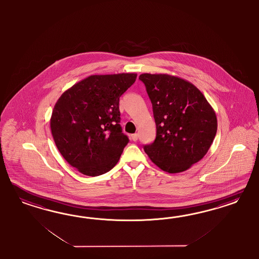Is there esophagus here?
Instances as JSON below:
<instances>
[{
    "mask_svg": "<svg viewBox=\"0 0 259 259\" xmlns=\"http://www.w3.org/2000/svg\"><path fill=\"white\" fill-rule=\"evenodd\" d=\"M138 139H139V134L135 133L132 135V140H133L134 141H138Z\"/></svg>",
    "mask_w": 259,
    "mask_h": 259,
    "instance_id": "1",
    "label": "esophagus"
}]
</instances>
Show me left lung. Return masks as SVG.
Wrapping results in <instances>:
<instances>
[{"label": "left lung", "mask_w": 259, "mask_h": 259, "mask_svg": "<svg viewBox=\"0 0 259 259\" xmlns=\"http://www.w3.org/2000/svg\"><path fill=\"white\" fill-rule=\"evenodd\" d=\"M140 79L153 106L157 137L143 149L161 170H188L207 154L218 130L211 104L193 83L168 74L144 73Z\"/></svg>", "instance_id": "obj_1"}]
</instances>
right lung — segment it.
<instances>
[{"label":"right lung","instance_id":"1","mask_svg":"<svg viewBox=\"0 0 259 259\" xmlns=\"http://www.w3.org/2000/svg\"><path fill=\"white\" fill-rule=\"evenodd\" d=\"M136 78L135 73L92 75L56 102L51 133L62 156L78 172L97 177L118 163L129 141L119 124V97Z\"/></svg>","mask_w":259,"mask_h":259}]
</instances>
